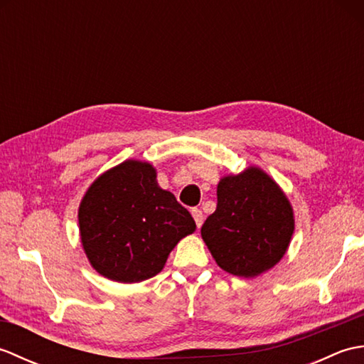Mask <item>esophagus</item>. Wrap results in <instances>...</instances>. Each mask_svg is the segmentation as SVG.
Segmentation results:
<instances>
[{"label": "esophagus", "instance_id": "esophagus-1", "mask_svg": "<svg viewBox=\"0 0 364 364\" xmlns=\"http://www.w3.org/2000/svg\"><path fill=\"white\" fill-rule=\"evenodd\" d=\"M192 218H194V220H196V223H197V228L202 227V223H203V213L200 211L198 208H194V210H192Z\"/></svg>", "mask_w": 364, "mask_h": 364}]
</instances>
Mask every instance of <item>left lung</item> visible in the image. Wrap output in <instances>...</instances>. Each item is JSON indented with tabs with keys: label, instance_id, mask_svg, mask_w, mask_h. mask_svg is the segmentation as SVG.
<instances>
[{
	"label": "left lung",
	"instance_id": "8db88e82",
	"mask_svg": "<svg viewBox=\"0 0 364 364\" xmlns=\"http://www.w3.org/2000/svg\"><path fill=\"white\" fill-rule=\"evenodd\" d=\"M289 198L264 170L250 166L218 184V208L202 227V237L220 269L255 278L272 269L294 233Z\"/></svg>",
	"mask_w": 364,
	"mask_h": 364
}]
</instances>
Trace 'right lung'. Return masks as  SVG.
Instances as JSON below:
<instances>
[{
  "instance_id": "right-lung-1",
  "label": "right lung",
  "mask_w": 364,
  "mask_h": 364,
  "mask_svg": "<svg viewBox=\"0 0 364 364\" xmlns=\"http://www.w3.org/2000/svg\"><path fill=\"white\" fill-rule=\"evenodd\" d=\"M84 253L100 275L139 283L159 274L170 252L196 231L150 162L127 159L90 184L78 208Z\"/></svg>"
}]
</instances>
